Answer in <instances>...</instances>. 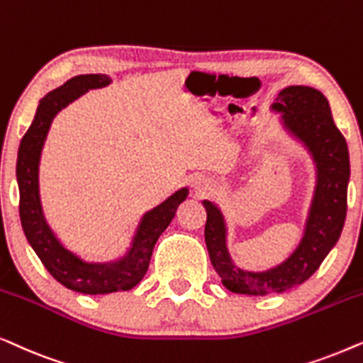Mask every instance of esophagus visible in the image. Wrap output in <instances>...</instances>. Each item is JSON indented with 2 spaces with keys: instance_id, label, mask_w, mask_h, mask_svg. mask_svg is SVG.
<instances>
[{
  "instance_id": "34e87169",
  "label": "esophagus",
  "mask_w": 363,
  "mask_h": 363,
  "mask_svg": "<svg viewBox=\"0 0 363 363\" xmlns=\"http://www.w3.org/2000/svg\"><path fill=\"white\" fill-rule=\"evenodd\" d=\"M196 191L197 192H207V191H211L212 189V181L211 179H207V177H197V181H196Z\"/></svg>"
}]
</instances>
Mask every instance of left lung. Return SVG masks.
Here are the masks:
<instances>
[{
    "label": "left lung",
    "mask_w": 363,
    "mask_h": 363,
    "mask_svg": "<svg viewBox=\"0 0 363 363\" xmlns=\"http://www.w3.org/2000/svg\"><path fill=\"white\" fill-rule=\"evenodd\" d=\"M275 101L270 111L279 114L280 129L303 147L315 169V186L297 247L269 269L240 267L227 245L229 225L224 211L217 202L202 201L211 262L227 291L245 296H269L306 282L337 244L347 214L349 147L333 123L327 98L311 86H287Z\"/></svg>",
    "instance_id": "1"
}]
</instances>
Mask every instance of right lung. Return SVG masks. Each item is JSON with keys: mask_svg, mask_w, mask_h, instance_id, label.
<instances>
[{"mask_svg": "<svg viewBox=\"0 0 363 363\" xmlns=\"http://www.w3.org/2000/svg\"><path fill=\"white\" fill-rule=\"evenodd\" d=\"M111 83L113 79L108 74H79L50 91L40 99L35 119L19 143L16 161L19 217L28 242L57 282L88 296L123 292L138 286L147 272L154 244L189 196V187H181L154 209L144 212L124 254L106 262H91L74 254L48 224L40 194V162L52 119L89 89L106 88Z\"/></svg>", "mask_w": 363, "mask_h": 363, "instance_id": "right-lung-1", "label": "right lung"}]
</instances>
